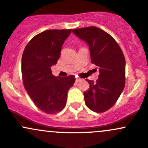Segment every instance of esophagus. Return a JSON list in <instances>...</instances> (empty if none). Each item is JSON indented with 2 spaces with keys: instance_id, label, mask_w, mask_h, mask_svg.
Here are the masks:
<instances>
[{
  "instance_id": "esophagus-1",
  "label": "esophagus",
  "mask_w": 148,
  "mask_h": 148,
  "mask_svg": "<svg viewBox=\"0 0 148 148\" xmlns=\"http://www.w3.org/2000/svg\"><path fill=\"white\" fill-rule=\"evenodd\" d=\"M80 80H81V79L80 78H78V77H77V78L75 79V82H79Z\"/></svg>"
}]
</instances>
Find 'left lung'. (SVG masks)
I'll return each instance as SVG.
<instances>
[{
    "instance_id": "8db88e82",
    "label": "left lung",
    "mask_w": 148,
    "mask_h": 148,
    "mask_svg": "<svg viewBox=\"0 0 148 148\" xmlns=\"http://www.w3.org/2000/svg\"><path fill=\"white\" fill-rule=\"evenodd\" d=\"M75 36L87 43L91 61L99 68L96 82L87 80L90 88L84 92L90 110L102 113L116 102L125 87V61L123 52L112 36L97 27L73 29Z\"/></svg>"
}]
</instances>
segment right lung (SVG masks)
Returning <instances> with one entry per match:
<instances>
[{"label":"right lung","instance_id":"add662e5","mask_svg":"<svg viewBox=\"0 0 148 148\" xmlns=\"http://www.w3.org/2000/svg\"><path fill=\"white\" fill-rule=\"evenodd\" d=\"M72 29H49L32 38L22 57L24 86L33 102L42 112H61L67 101V94L75 77H56L51 67L57 63L65 40Z\"/></svg>","mask_w":148,"mask_h":148}]
</instances>
